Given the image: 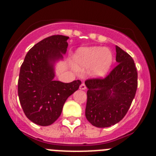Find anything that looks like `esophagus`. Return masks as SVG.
Returning a JSON list of instances; mask_svg holds the SVG:
<instances>
[{
  "instance_id": "1",
  "label": "esophagus",
  "mask_w": 156,
  "mask_h": 156,
  "mask_svg": "<svg viewBox=\"0 0 156 156\" xmlns=\"http://www.w3.org/2000/svg\"><path fill=\"white\" fill-rule=\"evenodd\" d=\"M86 88H87V87H86V85H85L84 83H82L80 86V90H85Z\"/></svg>"
}]
</instances>
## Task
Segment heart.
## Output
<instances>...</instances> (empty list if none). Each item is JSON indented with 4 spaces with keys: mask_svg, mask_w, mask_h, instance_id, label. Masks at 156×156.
<instances>
[{
    "mask_svg": "<svg viewBox=\"0 0 156 156\" xmlns=\"http://www.w3.org/2000/svg\"><path fill=\"white\" fill-rule=\"evenodd\" d=\"M112 55L106 48L93 47L77 51L73 57V66L78 71L89 69L94 77H102L107 74L112 64Z\"/></svg>",
    "mask_w": 156,
    "mask_h": 156,
    "instance_id": "1",
    "label": "heart"
}]
</instances>
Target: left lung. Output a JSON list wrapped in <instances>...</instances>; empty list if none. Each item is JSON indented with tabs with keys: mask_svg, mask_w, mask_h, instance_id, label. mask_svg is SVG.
Instances as JSON below:
<instances>
[{
	"mask_svg": "<svg viewBox=\"0 0 156 156\" xmlns=\"http://www.w3.org/2000/svg\"><path fill=\"white\" fill-rule=\"evenodd\" d=\"M117 66L105 78L85 81L88 88L86 118L93 126L108 127L119 122L131 105L137 88V70L129 54L115 46Z\"/></svg>",
	"mask_w": 156,
	"mask_h": 156,
	"instance_id": "obj_1",
	"label": "left lung"
}]
</instances>
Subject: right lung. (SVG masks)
<instances>
[{"label": "right lung", "mask_w": 156, "mask_h": 156, "mask_svg": "<svg viewBox=\"0 0 156 156\" xmlns=\"http://www.w3.org/2000/svg\"><path fill=\"white\" fill-rule=\"evenodd\" d=\"M69 37L53 35L36 44L20 68L18 94L25 115L40 126H49L60 116L66 99L79 89L81 81L55 80L53 63L62 58Z\"/></svg>", "instance_id": "1"}]
</instances>
